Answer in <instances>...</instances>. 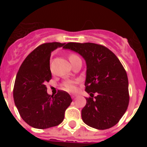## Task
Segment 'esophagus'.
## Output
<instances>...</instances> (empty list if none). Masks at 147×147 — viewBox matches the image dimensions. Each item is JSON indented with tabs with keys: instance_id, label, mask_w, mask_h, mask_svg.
Here are the masks:
<instances>
[{
	"instance_id": "1",
	"label": "esophagus",
	"mask_w": 147,
	"mask_h": 147,
	"mask_svg": "<svg viewBox=\"0 0 147 147\" xmlns=\"http://www.w3.org/2000/svg\"><path fill=\"white\" fill-rule=\"evenodd\" d=\"M77 95H76V94H74V95H72V96H71V97H72V98L73 99H76V98H77Z\"/></svg>"
}]
</instances>
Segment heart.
Here are the masks:
<instances>
[{
    "instance_id": "b5f03b06",
    "label": "heart",
    "mask_w": 147,
    "mask_h": 147,
    "mask_svg": "<svg viewBox=\"0 0 147 147\" xmlns=\"http://www.w3.org/2000/svg\"><path fill=\"white\" fill-rule=\"evenodd\" d=\"M77 57H78L77 56L75 55V54H71V55L69 56V59L70 61H71ZM62 87H63V89L69 92L74 91L75 90H76V87H75V82L71 81V80H67V81L65 82L62 84Z\"/></svg>"
}]
</instances>
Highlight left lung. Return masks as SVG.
Wrapping results in <instances>:
<instances>
[{
	"label": "left lung",
	"mask_w": 147,
	"mask_h": 147,
	"mask_svg": "<svg viewBox=\"0 0 147 147\" xmlns=\"http://www.w3.org/2000/svg\"><path fill=\"white\" fill-rule=\"evenodd\" d=\"M63 49L78 53L86 62L85 91L90 97L82 110L83 121L97 129L115 126L129 99L128 78L119 59L107 48L92 42H68Z\"/></svg>",
	"instance_id": "8db88e82"
}]
</instances>
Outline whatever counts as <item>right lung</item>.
Instances as JSON below:
<instances>
[{"label":"right lung","instance_id":"obj_1","mask_svg":"<svg viewBox=\"0 0 147 147\" xmlns=\"http://www.w3.org/2000/svg\"><path fill=\"white\" fill-rule=\"evenodd\" d=\"M65 45L57 42L39 45L27 56L17 74L13 90L15 104L23 120L34 128L59 125L72 102L71 96L64 90L51 96L45 85L51 80V54Z\"/></svg>","mask_w":147,"mask_h":147}]
</instances>
